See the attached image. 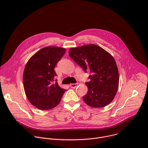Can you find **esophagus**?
Listing matches in <instances>:
<instances>
[{
    "instance_id": "obj_1",
    "label": "esophagus",
    "mask_w": 148,
    "mask_h": 148,
    "mask_svg": "<svg viewBox=\"0 0 148 148\" xmlns=\"http://www.w3.org/2000/svg\"><path fill=\"white\" fill-rule=\"evenodd\" d=\"M78 85V83H74V84H70V87L72 88H75L77 87V86Z\"/></svg>"
}]
</instances>
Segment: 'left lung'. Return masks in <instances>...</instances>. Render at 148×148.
<instances>
[{"mask_svg": "<svg viewBox=\"0 0 148 148\" xmlns=\"http://www.w3.org/2000/svg\"><path fill=\"white\" fill-rule=\"evenodd\" d=\"M71 58L91 74L86 82L87 94L82 97L88 105L94 108L107 106L114 99L119 85V73L114 57L106 50L95 45L71 48Z\"/></svg>", "mask_w": 148, "mask_h": 148, "instance_id": "left-lung-1", "label": "left lung"}]
</instances>
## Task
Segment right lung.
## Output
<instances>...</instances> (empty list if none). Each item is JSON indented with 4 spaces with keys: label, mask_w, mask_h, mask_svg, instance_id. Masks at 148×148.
<instances>
[{
    "label": "right lung",
    "mask_w": 148,
    "mask_h": 148,
    "mask_svg": "<svg viewBox=\"0 0 148 148\" xmlns=\"http://www.w3.org/2000/svg\"><path fill=\"white\" fill-rule=\"evenodd\" d=\"M66 49L46 47L29 60L23 73V86L30 102L39 110L56 107L66 91L59 87L54 68Z\"/></svg>",
    "instance_id": "obj_1"
}]
</instances>
